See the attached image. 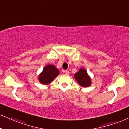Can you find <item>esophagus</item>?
I'll list each match as a JSON object with an SVG mask.
<instances>
[{
  "label": "esophagus",
  "mask_w": 129,
  "mask_h": 129,
  "mask_svg": "<svg viewBox=\"0 0 129 129\" xmlns=\"http://www.w3.org/2000/svg\"><path fill=\"white\" fill-rule=\"evenodd\" d=\"M64 72H65V74H66V75H68L69 74V71H68V70H66V71H64Z\"/></svg>",
  "instance_id": "obj_1"
}]
</instances>
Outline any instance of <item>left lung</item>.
Returning <instances> with one entry per match:
<instances>
[{
    "label": "left lung",
    "instance_id": "obj_1",
    "mask_svg": "<svg viewBox=\"0 0 129 129\" xmlns=\"http://www.w3.org/2000/svg\"><path fill=\"white\" fill-rule=\"evenodd\" d=\"M75 78L82 87H87L91 84V79L87 74L86 71L82 68L75 74Z\"/></svg>",
    "mask_w": 129,
    "mask_h": 129
}]
</instances>
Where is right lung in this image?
Listing matches in <instances>:
<instances>
[{"instance_id":"add662e5","label":"right lung","mask_w":129,"mask_h":129,"mask_svg":"<svg viewBox=\"0 0 129 129\" xmlns=\"http://www.w3.org/2000/svg\"><path fill=\"white\" fill-rule=\"evenodd\" d=\"M58 74L59 71L54 66L47 65L39 76V81L43 84H48L52 82Z\"/></svg>"}]
</instances>
